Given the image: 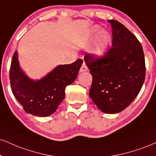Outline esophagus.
I'll return each instance as SVG.
<instances>
[{"mask_svg":"<svg viewBox=\"0 0 156 156\" xmlns=\"http://www.w3.org/2000/svg\"><path fill=\"white\" fill-rule=\"evenodd\" d=\"M87 71H88L87 66H86V65L85 63H83V65H82V66L80 69V72L83 73V72H87Z\"/></svg>","mask_w":156,"mask_h":156,"instance_id":"esophagus-1","label":"esophagus"}]
</instances>
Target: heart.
Listing matches in <instances>:
<instances>
[{"label":"heart","mask_w":156,"mask_h":156,"mask_svg":"<svg viewBox=\"0 0 156 156\" xmlns=\"http://www.w3.org/2000/svg\"><path fill=\"white\" fill-rule=\"evenodd\" d=\"M90 34L92 36L97 34L96 40L91 50V54L97 59L102 57L105 54L109 42L110 41V34L106 30H99V27L97 25L94 26L91 28Z\"/></svg>","instance_id":"b5f03b06"}]
</instances>
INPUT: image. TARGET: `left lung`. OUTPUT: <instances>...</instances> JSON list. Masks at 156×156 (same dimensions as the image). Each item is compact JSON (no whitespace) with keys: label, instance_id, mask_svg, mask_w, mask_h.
I'll use <instances>...</instances> for the list:
<instances>
[{"label":"left lung","instance_id":"8db88e82","mask_svg":"<svg viewBox=\"0 0 156 156\" xmlns=\"http://www.w3.org/2000/svg\"><path fill=\"white\" fill-rule=\"evenodd\" d=\"M112 28V47L102 58L84 57L92 76L89 96L99 110L108 114L121 112L142 89L145 62L142 45L123 24L108 20Z\"/></svg>","mask_w":156,"mask_h":156}]
</instances>
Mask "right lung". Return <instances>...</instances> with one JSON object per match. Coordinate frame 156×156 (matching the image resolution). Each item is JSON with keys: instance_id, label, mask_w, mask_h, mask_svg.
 I'll use <instances>...</instances> for the list:
<instances>
[{"instance_id": "right-lung-1", "label": "right lung", "mask_w": 156, "mask_h": 156, "mask_svg": "<svg viewBox=\"0 0 156 156\" xmlns=\"http://www.w3.org/2000/svg\"><path fill=\"white\" fill-rule=\"evenodd\" d=\"M83 64L81 59L70 65H60L40 80H33L20 66L15 51L9 78L14 96L24 111L39 117H47L57 110L65 97V88L76 79Z\"/></svg>"}]
</instances>
